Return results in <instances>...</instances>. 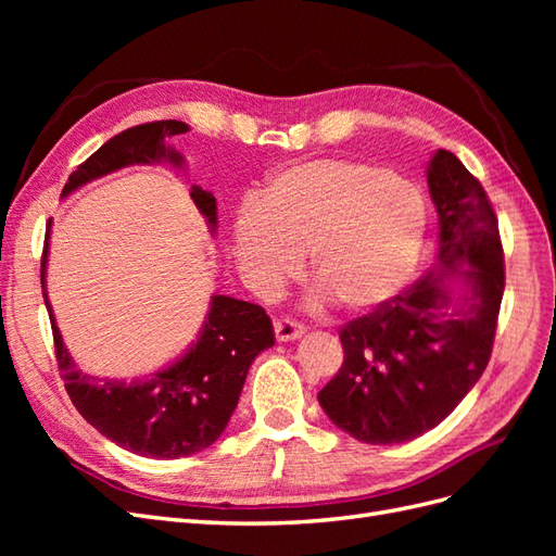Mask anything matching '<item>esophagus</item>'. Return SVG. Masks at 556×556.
<instances>
[{
  "instance_id": "obj_1",
  "label": "esophagus",
  "mask_w": 556,
  "mask_h": 556,
  "mask_svg": "<svg viewBox=\"0 0 556 556\" xmlns=\"http://www.w3.org/2000/svg\"><path fill=\"white\" fill-rule=\"evenodd\" d=\"M274 331H276V339L278 341H296V339H301V336L306 333V329L301 327L299 323H294V319H290V317L276 319Z\"/></svg>"
}]
</instances>
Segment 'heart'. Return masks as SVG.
<instances>
[{
  "instance_id": "obj_1",
  "label": "heart",
  "mask_w": 556,
  "mask_h": 556,
  "mask_svg": "<svg viewBox=\"0 0 556 556\" xmlns=\"http://www.w3.org/2000/svg\"><path fill=\"white\" fill-rule=\"evenodd\" d=\"M427 237V204L413 182L359 160L282 169L233 217V255L255 290L271 294L311 274L336 304L371 311L410 282Z\"/></svg>"
}]
</instances>
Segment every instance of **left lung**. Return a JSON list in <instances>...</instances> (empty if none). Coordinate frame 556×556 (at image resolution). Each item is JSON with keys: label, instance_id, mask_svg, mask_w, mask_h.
<instances>
[{"label": "left lung", "instance_id": "left-lung-1", "mask_svg": "<svg viewBox=\"0 0 556 556\" xmlns=\"http://www.w3.org/2000/svg\"><path fill=\"white\" fill-rule=\"evenodd\" d=\"M427 182L439 266L341 329L343 364L317 394L331 422L362 443H406L441 425L492 355L506 288L496 213L450 150H435Z\"/></svg>", "mask_w": 556, "mask_h": 556}]
</instances>
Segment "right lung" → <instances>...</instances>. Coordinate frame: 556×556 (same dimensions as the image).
I'll use <instances>...</instances> for the list:
<instances>
[{
    "instance_id": "add662e5",
    "label": "right lung",
    "mask_w": 556,
    "mask_h": 556,
    "mask_svg": "<svg viewBox=\"0 0 556 556\" xmlns=\"http://www.w3.org/2000/svg\"><path fill=\"white\" fill-rule=\"evenodd\" d=\"M185 123L157 121L125 129L106 141L66 180L62 197L80 185L129 164H169L185 169V157L169 143ZM194 206L217 227L215 197L199 185L190 192ZM48 237L41 257V290L53 327L55 357L76 410L109 441L141 457L178 459L213 445L237 408L250 364L274 345V325L262 306L225 294L211 296V308L197 343L162 371L143 380H113L83 374L62 343L46 292Z\"/></svg>"
}]
</instances>
